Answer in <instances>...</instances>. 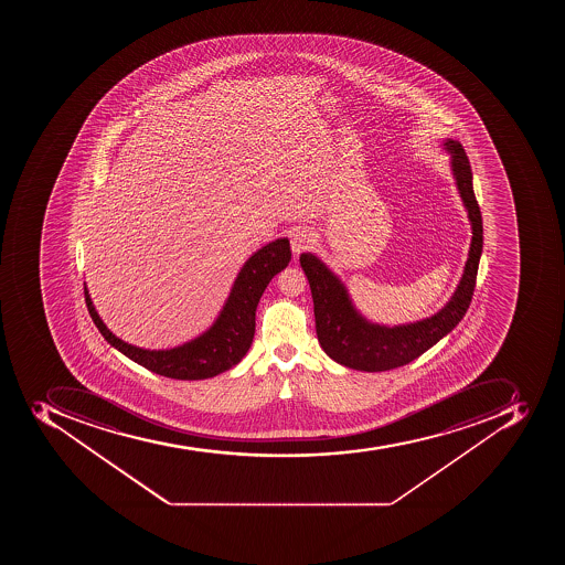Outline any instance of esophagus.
<instances>
[{"mask_svg": "<svg viewBox=\"0 0 565 565\" xmlns=\"http://www.w3.org/2000/svg\"><path fill=\"white\" fill-rule=\"evenodd\" d=\"M289 241H291V250H294L295 256H298V254L311 247L315 236L303 227H295L294 232L289 233Z\"/></svg>", "mask_w": 565, "mask_h": 565, "instance_id": "obj_1", "label": "esophagus"}]
</instances>
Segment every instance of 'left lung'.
I'll return each mask as SVG.
<instances>
[{"label": "left lung", "instance_id": "left-lung-1", "mask_svg": "<svg viewBox=\"0 0 565 565\" xmlns=\"http://www.w3.org/2000/svg\"><path fill=\"white\" fill-rule=\"evenodd\" d=\"M445 150L450 153L454 178L467 209L473 236L461 280L441 311L417 323L397 327L371 323L356 311L344 285L321 259L311 253L300 256V265L311 286L318 341L324 353L338 364L367 373L409 364L456 329L462 316L467 315L482 254V215L473 194L467 151L461 142L454 139L445 142Z\"/></svg>", "mask_w": 565, "mask_h": 565}]
</instances>
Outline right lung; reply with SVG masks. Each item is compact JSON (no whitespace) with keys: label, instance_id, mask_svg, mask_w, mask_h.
<instances>
[{"label":"right lung","instance_id":"right-lung-1","mask_svg":"<svg viewBox=\"0 0 565 565\" xmlns=\"http://www.w3.org/2000/svg\"><path fill=\"white\" fill-rule=\"evenodd\" d=\"M288 238H277L245 262L215 323L200 338L171 350H142L116 338L98 318L85 285L86 307L98 332L113 348L151 373L174 380H205L238 364L253 344L256 307L271 277L288 267Z\"/></svg>","mask_w":565,"mask_h":565}]
</instances>
